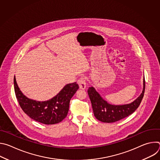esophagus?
I'll use <instances>...</instances> for the list:
<instances>
[{
    "mask_svg": "<svg viewBox=\"0 0 160 160\" xmlns=\"http://www.w3.org/2000/svg\"><path fill=\"white\" fill-rule=\"evenodd\" d=\"M78 83L79 85V87L80 89L82 90H84L86 88V80H85V78L84 77H81L78 81Z\"/></svg>",
    "mask_w": 160,
    "mask_h": 160,
    "instance_id": "obj_1",
    "label": "esophagus"
}]
</instances>
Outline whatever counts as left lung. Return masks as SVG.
Returning <instances> with one entry per match:
<instances>
[{
  "instance_id": "1",
  "label": "left lung",
  "mask_w": 160,
  "mask_h": 160,
  "mask_svg": "<svg viewBox=\"0 0 160 160\" xmlns=\"http://www.w3.org/2000/svg\"><path fill=\"white\" fill-rule=\"evenodd\" d=\"M145 91V79L143 78V88L140 96L133 102L122 105H114L108 103L97 92L94 87L88 89L95 117L104 123H113L119 121L132 114L139 106Z\"/></svg>"
}]
</instances>
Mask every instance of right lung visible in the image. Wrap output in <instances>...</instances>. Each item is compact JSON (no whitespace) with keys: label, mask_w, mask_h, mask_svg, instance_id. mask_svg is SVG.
I'll list each match as a JSON object with an SVG mask.
<instances>
[{"label":"right lung","mask_w":160,"mask_h":160,"mask_svg":"<svg viewBox=\"0 0 160 160\" xmlns=\"http://www.w3.org/2000/svg\"><path fill=\"white\" fill-rule=\"evenodd\" d=\"M14 86L16 98L22 111L32 119L45 125L58 123L66 117L70 101L79 88L77 82L68 83L52 98L38 101L23 94L17 84L15 76Z\"/></svg>","instance_id":"obj_1"}]
</instances>
